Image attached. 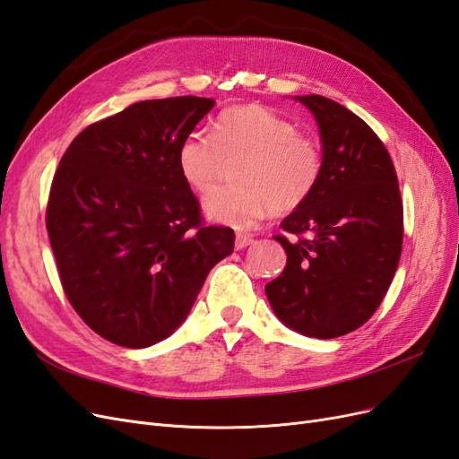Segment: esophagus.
<instances>
[{
  "label": "esophagus",
  "instance_id": "obj_1",
  "mask_svg": "<svg viewBox=\"0 0 459 459\" xmlns=\"http://www.w3.org/2000/svg\"><path fill=\"white\" fill-rule=\"evenodd\" d=\"M253 243H255V239L251 238V235L239 233L238 238H235V248H238V251H241V248H245V247H248V245H253Z\"/></svg>",
  "mask_w": 459,
  "mask_h": 459
}]
</instances>
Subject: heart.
<instances>
[{"instance_id":"obj_1","label":"heart","mask_w":459,"mask_h":459,"mask_svg":"<svg viewBox=\"0 0 459 459\" xmlns=\"http://www.w3.org/2000/svg\"><path fill=\"white\" fill-rule=\"evenodd\" d=\"M245 162L235 174L239 186L216 189L203 203L208 220L245 230L273 211L290 212L307 203L322 176V152L293 122L262 105H239L221 110L212 135L189 132L176 152L184 182L208 193L226 159Z\"/></svg>"}]
</instances>
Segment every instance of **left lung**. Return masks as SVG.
Masks as SVG:
<instances>
[{
  "instance_id": "obj_1",
  "label": "left lung",
  "mask_w": 459,
  "mask_h": 459,
  "mask_svg": "<svg viewBox=\"0 0 459 459\" xmlns=\"http://www.w3.org/2000/svg\"><path fill=\"white\" fill-rule=\"evenodd\" d=\"M314 115L322 176L275 235L287 266L266 285L272 310L300 335L335 339L379 308L398 268L404 211L386 147L352 110L322 95L295 97Z\"/></svg>"
}]
</instances>
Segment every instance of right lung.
<instances>
[{
  "mask_svg": "<svg viewBox=\"0 0 459 459\" xmlns=\"http://www.w3.org/2000/svg\"><path fill=\"white\" fill-rule=\"evenodd\" d=\"M214 100L134 103L80 132L55 172L46 226L66 299L103 339L147 349L184 324L230 228L203 226L176 152Z\"/></svg>",
  "mask_w": 459,
  "mask_h": 459,
  "instance_id": "add662e5",
  "label": "right lung"
}]
</instances>
